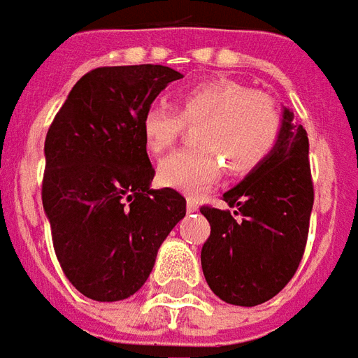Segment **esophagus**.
I'll return each instance as SVG.
<instances>
[{"label": "esophagus", "mask_w": 358, "mask_h": 358, "mask_svg": "<svg viewBox=\"0 0 358 358\" xmlns=\"http://www.w3.org/2000/svg\"><path fill=\"white\" fill-rule=\"evenodd\" d=\"M187 212H189V214H192V212H199V202L192 199L187 200Z\"/></svg>", "instance_id": "esophagus-1"}]
</instances>
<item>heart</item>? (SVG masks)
Instances as JSON below:
<instances>
[{
  "instance_id": "b5f03b06",
  "label": "heart",
  "mask_w": 358,
  "mask_h": 358,
  "mask_svg": "<svg viewBox=\"0 0 358 358\" xmlns=\"http://www.w3.org/2000/svg\"><path fill=\"white\" fill-rule=\"evenodd\" d=\"M175 103L177 111L154 103L141 117L144 144L156 156L177 143L185 123H199L192 134L199 146L175 152L159 164V183L169 189L187 194L206 191L222 164L227 173H250L270 158L280 138L281 115L272 98L229 78L183 88Z\"/></svg>"
}]
</instances>
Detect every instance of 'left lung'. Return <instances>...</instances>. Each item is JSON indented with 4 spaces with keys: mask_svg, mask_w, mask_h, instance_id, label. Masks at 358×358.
Wrapping results in <instances>:
<instances>
[{
    "mask_svg": "<svg viewBox=\"0 0 358 358\" xmlns=\"http://www.w3.org/2000/svg\"><path fill=\"white\" fill-rule=\"evenodd\" d=\"M293 117L283 106L270 158L224 194L233 212L200 208L212 227L200 252L202 272L229 305L270 301L295 275L305 252L314 189L308 136Z\"/></svg>",
    "mask_w": 358,
    "mask_h": 358,
    "instance_id": "left-lung-1",
    "label": "left lung"
}]
</instances>
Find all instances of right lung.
I'll list each match as a JSON object with an SVG mask.
<instances>
[{"label":"right lung","mask_w":358,"mask_h":358,"mask_svg":"<svg viewBox=\"0 0 358 358\" xmlns=\"http://www.w3.org/2000/svg\"><path fill=\"white\" fill-rule=\"evenodd\" d=\"M183 78L164 65L100 67L73 86L44 144L42 204L67 280L113 303L148 280L158 248L187 214L173 189L154 179L141 117Z\"/></svg>","instance_id":"obj_1"}]
</instances>
